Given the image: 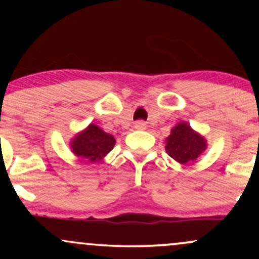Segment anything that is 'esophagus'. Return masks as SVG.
I'll return each instance as SVG.
<instances>
[{
    "label": "esophagus",
    "instance_id": "obj_1",
    "mask_svg": "<svg viewBox=\"0 0 259 259\" xmlns=\"http://www.w3.org/2000/svg\"><path fill=\"white\" fill-rule=\"evenodd\" d=\"M134 127H135L136 130H144V129H146V123L142 120H138L134 123Z\"/></svg>",
    "mask_w": 259,
    "mask_h": 259
}]
</instances>
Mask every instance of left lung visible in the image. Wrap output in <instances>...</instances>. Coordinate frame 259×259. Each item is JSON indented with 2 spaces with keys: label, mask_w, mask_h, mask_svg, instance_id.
Wrapping results in <instances>:
<instances>
[{
  "label": "left lung",
  "mask_w": 259,
  "mask_h": 259,
  "mask_svg": "<svg viewBox=\"0 0 259 259\" xmlns=\"http://www.w3.org/2000/svg\"><path fill=\"white\" fill-rule=\"evenodd\" d=\"M207 140L191 127L187 121H180L165 139V152L180 164H192L207 150Z\"/></svg>",
  "instance_id": "obj_1"
}]
</instances>
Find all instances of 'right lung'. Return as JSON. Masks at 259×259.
Wrapping results in <instances>:
<instances>
[{"label":"right lung","mask_w":259,"mask_h":259,"mask_svg":"<svg viewBox=\"0 0 259 259\" xmlns=\"http://www.w3.org/2000/svg\"><path fill=\"white\" fill-rule=\"evenodd\" d=\"M114 145V136L103 132L95 123L89 124L84 130L76 133L69 141L72 152L91 163L102 160L113 150Z\"/></svg>","instance_id":"add662e5"}]
</instances>
